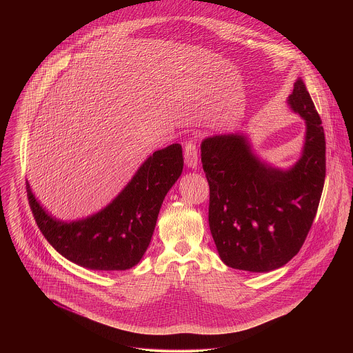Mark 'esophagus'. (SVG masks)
I'll return each instance as SVG.
<instances>
[{"mask_svg": "<svg viewBox=\"0 0 353 353\" xmlns=\"http://www.w3.org/2000/svg\"><path fill=\"white\" fill-rule=\"evenodd\" d=\"M183 153H185V161L188 167L196 168L199 164V148H197V140L189 139L183 145Z\"/></svg>", "mask_w": 353, "mask_h": 353, "instance_id": "esophagus-1", "label": "esophagus"}]
</instances>
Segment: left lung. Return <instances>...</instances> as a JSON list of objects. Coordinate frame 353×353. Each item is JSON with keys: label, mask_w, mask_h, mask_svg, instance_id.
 <instances>
[{"label": "left lung", "mask_w": 353, "mask_h": 353, "mask_svg": "<svg viewBox=\"0 0 353 353\" xmlns=\"http://www.w3.org/2000/svg\"><path fill=\"white\" fill-rule=\"evenodd\" d=\"M288 103L305 119L301 160L280 171L262 164L239 134L205 139L209 228L221 261L239 270L269 272L291 261L310 232L326 175L322 121L302 79Z\"/></svg>", "instance_id": "1"}]
</instances>
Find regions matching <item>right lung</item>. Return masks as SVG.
Listing matches in <instances>:
<instances>
[{
  "mask_svg": "<svg viewBox=\"0 0 353 353\" xmlns=\"http://www.w3.org/2000/svg\"><path fill=\"white\" fill-rule=\"evenodd\" d=\"M182 170L179 144L156 151L108 206L73 223L54 220L35 200L28 182L26 189L39 230L61 255L94 270H125L147 252L160 206Z\"/></svg>",
  "mask_w": 353,
  "mask_h": 353,
  "instance_id": "right-lung-1",
  "label": "right lung"
}]
</instances>
